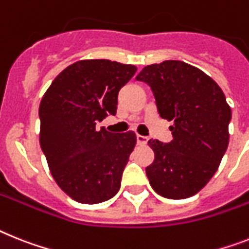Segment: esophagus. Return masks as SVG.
I'll list each match as a JSON object with an SVG mask.
<instances>
[{"label": "esophagus", "instance_id": "esophagus-1", "mask_svg": "<svg viewBox=\"0 0 249 249\" xmlns=\"http://www.w3.org/2000/svg\"><path fill=\"white\" fill-rule=\"evenodd\" d=\"M148 141H149V138L148 137H143V135H137V143L139 144V145H145V144L148 143Z\"/></svg>", "mask_w": 249, "mask_h": 249}]
</instances>
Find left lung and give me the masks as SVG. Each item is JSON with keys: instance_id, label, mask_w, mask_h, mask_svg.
I'll return each instance as SVG.
<instances>
[{"instance_id": "1", "label": "left lung", "mask_w": 249, "mask_h": 249, "mask_svg": "<svg viewBox=\"0 0 249 249\" xmlns=\"http://www.w3.org/2000/svg\"><path fill=\"white\" fill-rule=\"evenodd\" d=\"M135 78L152 89L158 114L173 121L170 143L150 139V186L167 199L195 195L218 170L229 143L231 111L214 79L181 60L144 67Z\"/></svg>"}]
</instances>
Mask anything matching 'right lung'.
Listing matches in <instances>:
<instances>
[{"mask_svg": "<svg viewBox=\"0 0 249 249\" xmlns=\"http://www.w3.org/2000/svg\"><path fill=\"white\" fill-rule=\"evenodd\" d=\"M135 72L131 64L79 60L55 77L41 99V150L55 182L76 201L99 204L120 189L137 137L96 124L116 114L119 91Z\"/></svg>", "mask_w": 249, "mask_h": 249, "instance_id": "right-lung-1", "label": "right lung"}]
</instances>
